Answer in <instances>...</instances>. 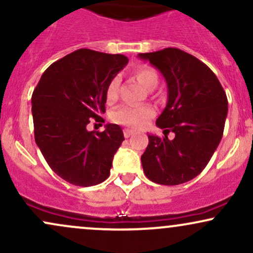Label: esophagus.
<instances>
[{
  "instance_id": "1",
  "label": "esophagus",
  "mask_w": 253,
  "mask_h": 253,
  "mask_svg": "<svg viewBox=\"0 0 253 253\" xmlns=\"http://www.w3.org/2000/svg\"><path fill=\"white\" fill-rule=\"evenodd\" d=\"M133 134H134V130H133V129H128V128H125L124 129L125 138H129V136L133 135Z\"/></svg>"
}]
</instances>
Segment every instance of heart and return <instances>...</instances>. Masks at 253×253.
Returning <instances> with one entry per match:
<instances>
[{
	"label": "heart",
	"instance_id": "1",
	"mask_svg": "<svg viewBox=\"0 0 253 253\" xmlns=\"http://www.w3.org/2000/svg\"><path fill=\"white\" fill-rule=\"evenodd\" d=\"M134 77L145 89L152 90L158 84V76L157 72L151 68L136 69L134 71ZM119 81L118 77L110 81L108 88H107L106 96L109 102L115 101L118 97L119 91ZM155 115V109L150 106H130V104H123L112 113V120L119 125L133 127V128H141L146 121Z\"/></svg>",
	"mask_w": 253,
	"mask_h": 253
}]
</instances>
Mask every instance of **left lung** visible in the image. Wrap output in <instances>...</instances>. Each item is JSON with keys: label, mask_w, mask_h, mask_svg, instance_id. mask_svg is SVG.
<instances>
[{"label": "left lung", "mask_w": 253, "mask_h": 253, "mask_svg": "<svg viewBox=\"0 0 253 253\" xmlns=\"http://www.w3.org/2000/svg\"><path fill=\"white\" fill-rule=\"evenodd\" d=\"M167 81L168 102L156 125L175 133L170 140L149 134L141 156L145 175L164 185L185 183L201 173L219 146L227 117V96L214 72L179 48L139 53Z\"/></svg>", "instance_id": "obj_1"}]
</instances>
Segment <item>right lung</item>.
<instances>
[{
	"mask_svg": "<svg viewBox=\"0 0 253 253\" xmlns=\"http://www.w3.org/2000/svg\"><path fill=\"white\" fill-rule=\"evenodd\" d=\"M128 63L123 54L81 48L51 64L32 95L34 138L58 176L80 187L108 178L115 152L125 140L121 127L103 132L86 125L106 112L110 81Z\"/></svg>",
	"mask_w": 253,
	"mask_h": 253,
	"instance_id": "obj_1",
	"label": "right lung"
}]
</instances>
